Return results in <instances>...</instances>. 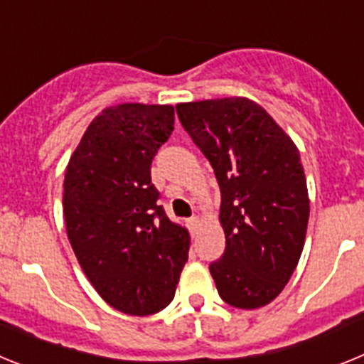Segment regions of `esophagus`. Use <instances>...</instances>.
<instances>
[{"label":"esophagus","instance_id":"obj_1","mask_svg":"<svg viewBox=\"0 0 364 364\" xmlns=\"http://www.w3.org/2000/svg\"><path fill=\"white\" fill-rule=\"evenodd\" d=\"M198 226H200V220H198V217H191V218H189V220H188V228H189V230L197 231Z\"/></svg>","mask_w":364,"mask_h":364}]
</instances>
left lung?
<instances>
[{
	"mask_svg": "<svg viewBox=\"0 0 364 364\" xmlns=\"http://www.w3.org/2000/svg\"><path fill=\"white\" fill-rule=\"evenodd\" d=\"M220 188L226 252L211 262L218 295L242 310L266 306L297 268L310 198L297 146L244 96L176 105Z\"/></svg>",
	"mask_w": 364,
	"mask_h": 364,
	"instance_id": "1",
	"label": "left lung"
}]
</instances>
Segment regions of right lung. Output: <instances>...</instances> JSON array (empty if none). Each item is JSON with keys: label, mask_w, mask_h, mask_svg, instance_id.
Wrapping results in <instances>:
<instances>
[{"label": "right lung", "mask_w": 364, "mask_h": 364, "mask_svg": "<svg viewBox=\"0 0 364 364\" xmlns=\"http://www.w3.org/2000/svg\"><path fill=\"white\" fill-rule=\"evenodd\" d=\"M173 125V105H112L89 124L65 169L74 255L100 297L129 315L164 310L188 262V230L167 218L151 184V162Z\"/></svg>", "instance_id": "add662e5"}]
</instances>
